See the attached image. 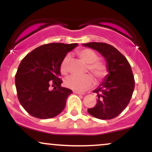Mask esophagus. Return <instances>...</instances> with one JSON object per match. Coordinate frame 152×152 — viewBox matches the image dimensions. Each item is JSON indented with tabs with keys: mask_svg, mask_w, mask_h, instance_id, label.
<instances>
[{
	"mask_svg": "<svg viewBox=\"0 0 152 152\" xmlns=\"http://www.w3.org/2000/svg\"><path fill=\"white\" fill-rule=\"evenodd\" d=\"M74 94H81V95H84V93H81V92H78V91H74Z\"/></svg>",
	"mask_w": 152,
	"mask_h": 152,
	"instance_id": "34e87169",
	"label": "esophagus"
}]
</instances>
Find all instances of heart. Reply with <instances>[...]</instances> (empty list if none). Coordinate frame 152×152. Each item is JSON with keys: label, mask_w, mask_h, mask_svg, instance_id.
<instances>
[{"label": "heart", "mask_w": 152, "mask_h": 152, "mask_svg": "<svg viewBox=\"0 0 152 152\" xmlns=\"http://www.w3.org/2000/svg\"><path fill=\"white\" fill-rule=\"evenodd\" d=\"M80 58L88 64V69L97 80H102L107 74V69L104 63L99 61L98 56L93 50L83 48L77 52ZM70 56L66 55L61 63L60 71L62 74H67L69 71V64ZM94 84V79L91 75L84 76H71L64 81L66 87L76 91H83L89 88Z\"/></svg>", "instance_id": "obj_1"}]
</instances>
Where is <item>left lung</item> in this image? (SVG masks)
Masks as SVG:
<instances>
[{"label":"left lung","instance_id":"left-lung-1","mask_svg":"<svg viewBox=\"0 0 152 152\" xmlns=\"http://www.w3.org/2000/svg\"><path fill=\"white\" fill-rule=\"evenodd\" d=\"M98 51L106 62L108 74L93 91L97 94V104L88 109V114L99 119H111L118 116L129 103L135 82L127 59L111 45L105 43H83Z\"/></svg>","mask_w":152,"mask_h":152}]
</instances>
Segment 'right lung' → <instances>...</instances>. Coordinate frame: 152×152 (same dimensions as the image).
Here are the masks:
<instances>
[{"label": "right lung", "mask_w": 152, "mask_h": 152, "mask_svg": "<svg viewBox=\"0 0 152 152\" xmlns=\"http://www.w3.org/2000/svg\"><path fill=\"white\" fill-rule=\"evenodd\" d=\"M77 46L61 43L42 45L21 61L15 76V87L19 102L31 116L47 119L64 109L72 91L61 86V63ZM50 86L53 90L50 89Z\"/></svg>", "instance_id": "obj_1"}]
</instances>
